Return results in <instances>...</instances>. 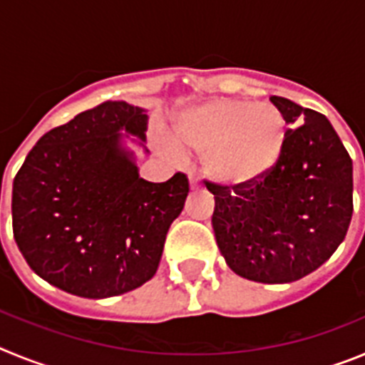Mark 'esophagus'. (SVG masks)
<instances>
[{"label":"esophagus","instance_id":"1","mask_svg":"<svg viewBox=\"0 0 365 365\" xmlns=\"http://www.w3.org/2000/svg\"><path fill=\"white\" fill-rule=\"evenodd\" d=\"M199 186V179L197 177H193V175H190V188H197Z\"/></svg>","mask_w":365,"mask_h":365}]
</instances>
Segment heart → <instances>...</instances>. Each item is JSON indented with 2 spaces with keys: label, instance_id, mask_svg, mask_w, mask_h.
Here are the masks:
<instances>
[{
  "label": "heart",
  "instance_id": "heart-1",
  "mask_svg": "<svg viewBox=\"0 0 365 365\" xmlns=\"http://www.w3.org/2000/svg\"><path fill=\"white\" fill-rule=\"evenodd\" d=\"M173 143L182 153L205 157L214 179L247 185L278 163L285 120L272 104L217 98L186 109L173 125ZM176 150L170 148L172 155H179Z\"/></svg>",
  "mask_w": 365,
  "mask_h": 365
}]
</instances>
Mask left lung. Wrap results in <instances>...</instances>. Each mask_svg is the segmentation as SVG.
<instances>
[{"label": "left lung", "mask_w": 365, "mask_h": 365, "mask_svg": "<svg viewBox=\"0 0 365 365\" xmlns=\"http://www.w3.org/2000/svg\"><path fill=\"white\" fill-rule=\"evenodd\" d=\"M291 125L270 172L247 185L206 180L212 227L227 265L257 283L314 272L344 241L353 215V160L327 118L270 96Z\"/></svg>", "instance_id": "8db88e82"}]
</instances>
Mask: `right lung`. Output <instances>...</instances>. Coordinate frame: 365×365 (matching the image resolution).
Here are the masks:
<instances>
[{
    "label": "right lung",
    "mask_w": 365,
    "mask_h": 365,
    "mask_svg": "<svg viewBox=\"0 0 365 365\" xmlns=\"http://www.w3.org/2000/svg\"><path fill=\"white\" fill-rule=\"evenodd\" d=\"M146 109L108 100L47 131L29 151L12 185V230L47 283L100 299L155 276L190 188L180 172L166 182L138 175L120 131L146 140Z\"/></svg>",
    "instance_id": "1"
}]
</instances>
